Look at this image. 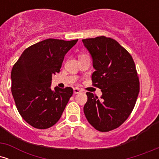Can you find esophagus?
<instances>
[{"label": "esophagus", "mask_w": 159, "mask_h": 159, "mask_svg": "<svg viewBox=\"0 0 159 159\" xmlns=\"http://www.w3.org/2000/svg\"><path fill=\"white\" fill-rule=\"evenodd\" d=\"M73 91H74L75 94H78V93H81L82 90H80L79 88H77V87H75V88L73 89Z\"/></svg>", "instance_id": "esophagus-1"}]
</instances>
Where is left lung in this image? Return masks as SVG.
I'll return each mask as SVG.
<instances>
[{"label":"left lung","instance_id":"obj_1","mask_svg":"<svg viewBox=\"0 0 159 159\" xmlns=\"http://www.w3.org/2000/svg\"><path fill=\"white\" fill-rule=\"evenodd\" d=\"M93 59L94 86L101 98L87 92L84 112L87 121L99 132L122 125L134 108L140 83L132 56L116 40L105 36L82 39Z\"/></svg>","mask_w":159,"mask_h":159}]
</instances>
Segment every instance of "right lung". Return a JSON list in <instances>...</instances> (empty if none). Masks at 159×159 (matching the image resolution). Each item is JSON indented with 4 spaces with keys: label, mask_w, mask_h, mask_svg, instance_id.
Segmentation results:
<instances>
[{
    "label": "right lung",
    "mask_w": 159,
    "mask_h": 159,
    "mask_svg": "<svg viewBox=\"0 0 159 159\" xmlns=\"http://www.w3.org/2000/svg\"><path fill=\"white\" fill-rule=\"evenodd\" d=\"M77 42L43 40L25 49L12 67L11 90L16 107L36 129L54 125L72 96V87L52 90L51 86L52 75L60 72L64 56Z\"/></svg>",
    "instance_id": "add662e5"
}]
</instances>
